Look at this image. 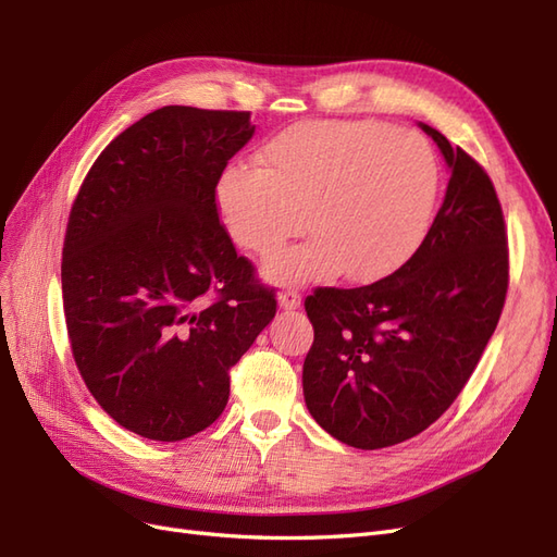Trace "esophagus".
Listing matches in <instances>:
<instances>
[{
	"instance_id": "34e87169",
	"label": "esophagus",
	"mask_w": 557,
	"mask_h": 557,
	"mask_svg": "<svg viewBox=\"0 0 557 557\" xmlns=\"http://www.w3.org/2000/svg\"><path fill=\"white\" fill-rule=\"evenodd\" d=\"M301 305V295H299V290H295V288H288V290H283L281 295H278V307L281 309H297Z\"/></svg>"
}]
</instances>
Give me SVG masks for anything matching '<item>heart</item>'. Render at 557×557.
I'll return each mask as SVG.
<instances>
[{"mask_svg":"<svg viewBox=\"0 0 557 557\" xmlns=\"http://www.w3.org/2000/svg\"><path fill=\"white\" fill-rule=\"evenodd\" d=\"M260 166L234 164L218 183L232 239L272 258L276 283H356L393 274L423 244L440 197V160L413 129L383 121H313L278 132Z\"/></svg>","mask_w":557,"mask_h":557,"instance_id":"obj_1","label":"heart"}]
</instances>
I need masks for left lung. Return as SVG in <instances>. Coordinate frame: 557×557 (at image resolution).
I'll use <instances>...</instances> for the list:
<instances>
[{
    "label": "left lung",
    "instance_id": "left-lung-1",
    "mask_svg": "<svg viewBox=\"0 0 557 557\" xmlns=\"http://www.w3.org/2000/svg\"><path fill=\"white\" fill-rule=\"evenodd\" d=\"M450 170L442 209L397 272L362 288H315L301 385L315 423L352 448L428 430L462 393L509 288V246L491 176L420 123Z\"/></svg>",
    "mask_w": 557,
    "mask_h": 557
}]
</instances>
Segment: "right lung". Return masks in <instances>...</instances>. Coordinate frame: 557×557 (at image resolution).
Masks as SVG:
<instances>
[{
    "instance_id": "1",
    "label": "right lung",
    "mask_w": 557,
    "mask_h": 557,
    "mask_svg": "<svg viewBox=\"0 0 557 557\" xmlns=\"http://www.w3.org/2000/svg\"><path fill=\"white\" fill-rule=\"evenodd\" d=\"M252 132L248 111L162 107L117 134L74 199L62 248L72 356L99 407L146 440L207 430L230 369L276 313L215 205Z\"/></svg>"
}]
</instances>
